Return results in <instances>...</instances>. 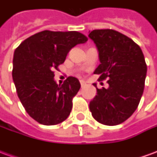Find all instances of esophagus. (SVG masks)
<instances>
[{
    "instance_id": "obj_1",
    "label": "esophagus",
    "mask_w": 157,
    "mask_h": 157,
    "mask_svg": "<svg viewBox=\"0 0 157 157\" xmlns=\"http://www.w3.org/2000/svg\"><path fill=\"white\" fill-rule=\"evenodd\" d=\"M80 83H81V86H82H82H84L86 85V82L83 81V80H80Z\"/></svg>"
}]
</instances>
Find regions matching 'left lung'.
<instances>
[{"label":"left lung","instance_id":"8db88e82","mask_svg":"<svg viewBox=\"0 0 157 157\" xmlns=\"http://www.w3.org/2000/svg\"><path fill=\"white\" fill-rule=\"evenodd\" d=\"M88 37L98 50L100 65L94 74L100 75L99 81L109 79V85L107 89L97 88L90 111L102 124H119L134 113L144 92L147 66L143 52L131 39L115 30H93Z\"/></svg>","mask_w":157,"mask_h":157}]
</instances>
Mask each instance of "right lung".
<instances>
[{
  "mask_svg": "<svg viewBox=\"0 0 157 157\" xmlns=\"http://www.w3.org/2000/svg\"><path fill=\"white\" fill-rule=\"evenodd\" d=\"M87 38L76 31H42L29 37L16 48L12 79L24 109L44 125L61 123L71 113L72 98L81 84L69 76L62 85L54 79V69L64 63L69 51Z\"/></svg>",
  "mask_w": 157,
  "mask_h": 157,
  "instance_id": "obj_1",
  "label": "right lung"
}]
</instances>
